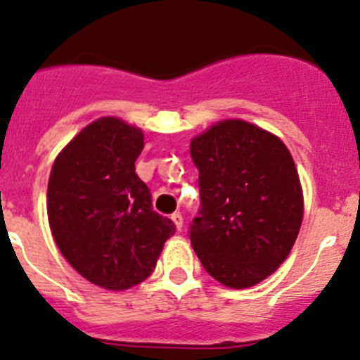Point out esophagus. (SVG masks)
Returning a JSON list of instances; mask_svg holds the SVG:
<instances>
[{"mask_svg": "<svg viewBox=\"0 0 360 360\" xmlns=\"http://www.w3.org/2000/svg\"><path fill=\"white\" fill-rule=\"evenodd\" d=\"M170 219L174 221V224H176L177 230H183V216H181V212H174L172 216H170Z\"/></svg>", "mask_w": 360, "mask_h": 360, "instance_id": "esophagus-1", "label": "esophagus"}]
</instances>
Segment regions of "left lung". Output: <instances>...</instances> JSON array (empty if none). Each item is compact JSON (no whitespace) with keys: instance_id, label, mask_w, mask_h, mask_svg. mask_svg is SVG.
Masks as SVG:
<instances>
[{"instance_id":"obj_1","label":"left lung","mask_w":360,"mask_h":360,"mask_svg":"<svg viewBox=\"0 0 360 360\" xmlns=\"http://www.w3.org/2000/svg\"><path fill=\"white\" fill-rule=\"evenodd\" d=\"M200 209L190 240L210 277L231 289L259 284L291 252L303 191L288 146L274 134L223 120L191 139Z\"/></svg>"}]
</instances>
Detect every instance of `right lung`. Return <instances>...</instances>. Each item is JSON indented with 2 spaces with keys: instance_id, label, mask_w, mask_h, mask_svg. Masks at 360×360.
<instances>
[{
  "instance_id": "add662e5",
  "label": "right lung",
  "mask_w": 360,
  "mask_h": 360,
  "mask_svg": "<svg viewBox=\"0 0 360 360\" xmlns=\"http://www.w3.org/2000/svg\"><path fill=\"white\" fill-rule=\"evenodd\" d=\"M143 148V130L104 116L57 155L50 172L46 210L57 248L82 277L110 291L150 277L176 231L136 174Z\"/></svg>"
}]
</instances>
